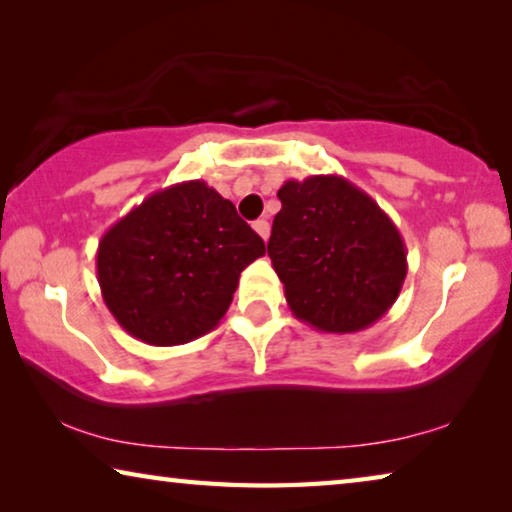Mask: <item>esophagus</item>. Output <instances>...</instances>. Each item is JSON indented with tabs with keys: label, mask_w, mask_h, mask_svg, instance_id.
<instances>
[{
	"label": "esophagus",
	"mask_w": 512,
	"mask_h": 512,
	"mask_svg": "<svg viewBox=\"0 0 512 512\" xmlns=\"http://www.w3.org/2000/svg\"><path fill=\"white\" fill-rule=\"evenodd\" d=\"M253 230H255L257 235L262 237L264 241L268 239V235H271V225H268V221H266V219H257V221L253 223Z\"/></svg>",
	"instance_id": "34e87169"
}]
</instances>
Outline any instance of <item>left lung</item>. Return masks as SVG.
I'll use <instances>...</instances> for the list:
<instances>
[{
	"label": "left lung",
	"mask_w": 512,
	"mask_h": 512,
	"mask_svg": "<svg viewBox=\"0 0 512 512\" xmlns=\"http://www.w3.org/2000/svg\"><path fill=\"white\" fill-rule=\"evenodd\" d=\"M277 198L266 250L293 316L329 334L377 323L409 268L391 216L341 176L287 180Z\"/></svg>",
	"instance_id": "left-lung-1"
}]
</instances>
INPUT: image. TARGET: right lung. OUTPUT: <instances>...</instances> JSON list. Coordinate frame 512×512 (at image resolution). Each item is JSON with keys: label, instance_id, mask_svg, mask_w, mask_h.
Segmentation results:
<instances>
[{"label": "right lung", "instance_id": "right-lung-1", "mask_svg": "<svg viewBox=\"0 0 512 512\" xmlns=\"http://www.w3.org/2000/svg\"><path fill=\"white\" fill-rule=\"evenodd\" d=\"M264 241L203 180L144 198L101 237L97 275L117 323L149 345H183L219 325Z\"/></svg>", "mask_w": 512, "mask_h": 512}]
</instances>
